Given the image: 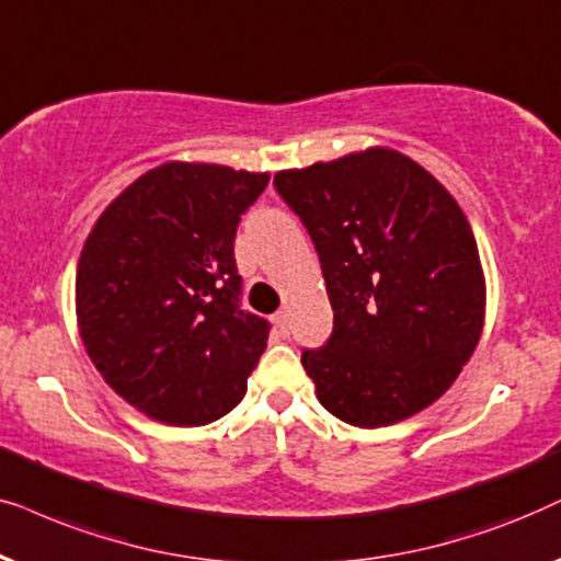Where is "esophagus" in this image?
<instances>
[{"mask_svg":"<svg viewBox=\"0 0 561 561\" xmlns=\"http://www.w3.org/2000/svg\"><path fill=\"white\" fill-rule=\"evenodd\" d=\"M272 320H274L276 331H279L282 335H287V333H289V318H287V312H285V310L276 312V316H274Z\"/></svg>","mask_w":561,"mask_h":561,"instance_id":"esophagus-1","label":"esophagus"}]
</instances>
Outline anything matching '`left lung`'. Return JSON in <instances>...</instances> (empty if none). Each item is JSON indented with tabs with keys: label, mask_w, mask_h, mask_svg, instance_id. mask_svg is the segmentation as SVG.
<instances>
[{
	"label": "left lung",
	"mask_w": 561,
	"mask_h": 561,
	"mask_svg": "<svg viewBox=\"0 0 561 561\" xmlns=\"http://www.w3.org/2000/svg\"><path fill=\"white\" fill-rule=\"evenodd\" d=\"M316 243L333 308L302 367L328 413L382 428L433 405L474 354L484 274L467 215L421 163L375 146L274 174Z\"/></svg>",
	"instance_id": "obj_1"
}]
</instances>
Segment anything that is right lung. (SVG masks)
<instances>
[{
	"mask_svg": "<svg viewBox=\"0 0 561 561\" xmlns=\"http://www.w3.org/2000/svg\"><path fill=\"white\" fill-rule=\"evenodd\" d=\"M266 184V171L161 163L87 236L79 335L104 382L153 421L205 425L243 400L268 323L241 310L233 241Z\"/></svg>",
	"mask_w": 561,
	"mask_h": 561,
	"instance_id": "1",
	"label": "right lung"
}]
</instances>
